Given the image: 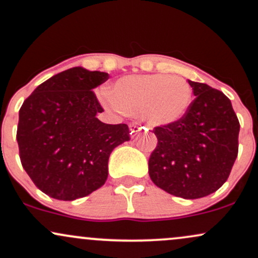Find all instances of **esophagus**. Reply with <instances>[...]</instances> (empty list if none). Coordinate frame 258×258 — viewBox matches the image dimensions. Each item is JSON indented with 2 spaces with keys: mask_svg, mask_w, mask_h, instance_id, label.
<instances>
[{
  "mask_svg": "<svg viewBox=\"0 0 258 258\" xmlns=\"http://www.w3.org/2000/svg\"><path fill=\"white\" fill-rule=\"evenodd\" d=\"M129 129H130V137H132V138L138 137V134L140 133V130H141L140 126H139L138 124H135V123L130 124Z\"/></svg>",
  "mask_w": 258,
  "mask_h": 258,
  "instance_id": "obj_1",
  "label": "esophagus"
}]
</instances>
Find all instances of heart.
<instances>
[{"label":"heart","instance_id":"heart-1","mask_svg":"<svg viewBox=\"0 0 258 258\" xmlns=\"http://www.w3.org/2000/svg\"><path fill=\"white\" fill-rule=\"evenodd\" d=\"M108 92L100 95L103 105L130 117H140L152 126L178 123L192 102L191 86L176 75H125L114 82Z\"/></svg>","mask_w":258,"mask_h":258}]
</instances>
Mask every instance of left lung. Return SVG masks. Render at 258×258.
Listing matches in <instances>:
<instances>
[{"mask_svg": "<svg viewBox=\"0 0 258 258\" xmlns=\"http://www.w3.org/2000/svg\"><path fill=\"white\" fill-rule=\"evenodd\" d=\"M187 82L195 100L178 123L153 129L158 144L150 156L149 174L170 195L194 200L227 181L238 156L240 124L222 91Z\"/></svg>", "mask_w": 258, "mask_h": 258, "instance_id": "left-lung-1", "label": "left lung"}]
</instances>
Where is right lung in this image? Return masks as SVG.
<instances>
[{"mask_svg": "<svg viewBox=\"0 0 258 258\" xmlns=\"http://www.w3.org/2000/svg\"><path fill=\"white\" fill-rule=\"evenodd\" d=\"M108 73L74 67L40 84L19 109L23 168L50 198L73 201L106 183L108 158L129 141L126 124H106L95 88Z\"/></svg>", "mask_w": 258, "mask_h": 258, "instance_id": "1", "label": "right lung"}]
</instances>
